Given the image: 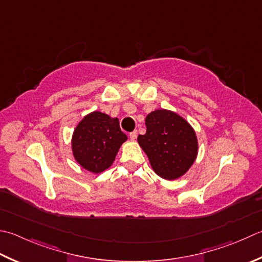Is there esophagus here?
<instances>
[{
	"mask_svg": "<svg viewBox=\"0 0 262 262\" xmlns=\"http://www.w3.org/2000/svg\"><path fill=\"white\" fill-rule=\"evenodd\" d=\"M129 138L132 141H135L136 138H137V132H133V133H130L129 134Z\"/></svg>",
	"mask_w": 262,
	"mask_h": 262,
	"instance_id": "obj_1",
	"label": "esophagus"
}]
</instances>
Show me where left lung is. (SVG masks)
<instances>
[{
    "label": "left lung",
    "instance_id": "8db88e82",
    "mask_svg": "<svg viewBox=\"0 0 262 262\" xmlns=\"http://www.w3.org/2000/svg\"><path fill=\"white\" fill-rule=\"evenodd\" d=\"M146 133L137 142L145 152L158 176L175 181L189 170L199 152L196 133L176 112L167 109L152 111L145 118Z\"/></svg>",
    "mask_w": 262,
    "mask_h": 262
}]
</instances>
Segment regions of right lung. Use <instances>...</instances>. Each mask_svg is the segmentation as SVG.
<instances>
[{"label":"right lung","mask_w":262,"mask_h":262,"mask_svg":"<svg viewBox=\"0 0 262 262\" xmlns=\"http://www.w3.org/2000/svg\"><path fill=\"white\" fill-rule=\"evenodd\" d=\"M126 141L127 136L120 129L119 119L95 110L77 124L71 137V151L81 168L100 173L112 166Z\"/></svg>","instance_id":"obj_1"}]
</instances>
